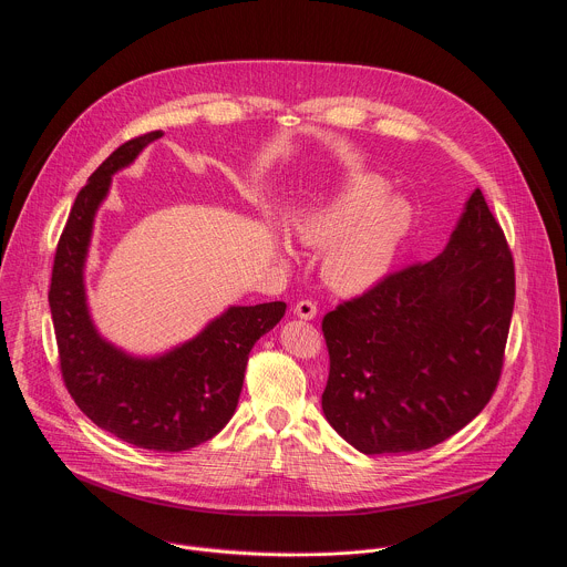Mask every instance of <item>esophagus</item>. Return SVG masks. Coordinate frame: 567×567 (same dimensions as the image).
<instances>
[{
  "label": "esophagus",
  "mask_w": 567,
  "mask_h": 567,
  "mask_svg": "<svg viewBox=\"0 0 567 567\" xmlns=\"http://www.w3.org/2000/svg\"><path fill=\"white\" fill-rule=\"evenodd\" d=\"M293 313L298 318H302V320H311V318H316L318 309H316V305L311 300H300V302L293 305Z\"/></svg>",
  "instance_id": "esophagus-1"
}]
</instances>
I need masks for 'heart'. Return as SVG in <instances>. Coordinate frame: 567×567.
Wrapping results in <instances>:
<instances>
[{"mask_svg": "<svg viewBox=\"0 0 567 567\" xmlns=\"http://www.w3.org/2000/svg\"><path fill=\"white\" fill-rule=\"evenodd\" d=\"M372 177H352L328 197L298 213L293 233L300 245L326 251L322 280L337 293L359 296L377 287L394 267L413 213ZM287 254L285 247H280Z\"/></svg>", "mask_w": 567, "mask_h": 567, "instance_id": "heart-1", "label": "heart"}]
</instances>
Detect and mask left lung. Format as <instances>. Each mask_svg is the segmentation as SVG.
<instances>
[{"instance_id": "8db88e82", "label": "left lung", "mask_w": 567, "mask_h": 567, "mask_svg": "<svg viewBox=\"0 0 567 567\" xmlns=\"http://www.w3.org/2000/svg\"><path fill=\"white\" fill-rule=\"evenodd\" d=\"M514 296L505 233L475 188L437 258L322 318L330 426L365 455L415 453L455 435L498 385Z\"/></svg>"}]
</instances>
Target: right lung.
Returning a JSON list of instances; mask_svg holds the SVG:
<instances>
[{"label":"right lung","instance_id":"right-lung-1","mask_svg":"<svg viewBox=\"0 0 567 567\" xmlns=\"http://www.w3.org/2000/svg\"><path fill=\"white\" fill-rule=\"evenodd\" d=\"M164 132L114 150L78 193L60 235L49 305L64 385L99 429L138 449L177 453L217 435L237 409L249 352L287 305H230L190 341L156 357H134L96 330L85 289L94 219L112 177Z\"/></svg>","mask_w":567,"mask_h":567}]
</instances>
